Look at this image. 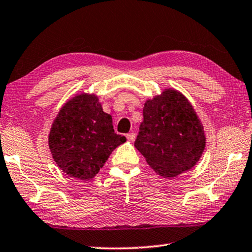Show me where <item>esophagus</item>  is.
<instances>
[{
  "instance_id": "1",
  "label": "esophagus",
  "mask_w": 252,
  "mask_h": 252,
  "mask_svg": "<svg viewBox=\"0 0 252 252\" xmlns=\"http://www.w3.org/2000/svg\"><path fill=\"white\" fill-rule=\"evenodd\" d=\"M126 137H127V139L129 140V142H134V139H135L136 136H135L134 133H128V134L126 135Z\"/></svg>"
}]
</instances>
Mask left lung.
<instances>
[{"mask_svg":"<svg viewBox=\"0 0 252 252\" xmlns=\"http://www.w3.org/2000/svg\"><path fill=\"white\" fill-rule=\"evenodd\" d=\"M135 147L164 178L191 169L206 147V136L195 109L182 93L165 90L148 99Z\"/></svg>","mask_w":252,"mask_h":252,"instance_id":"obj_1","label":"left lung"}]
</instances>
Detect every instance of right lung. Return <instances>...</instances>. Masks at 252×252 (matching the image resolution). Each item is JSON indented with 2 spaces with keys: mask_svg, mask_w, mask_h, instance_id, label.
I'll use <instances>...</instances> for the list:
<instances>
[{
  "mask_svg": "<svg viewBox=\"0 0 252 252\" xmlns=\"http://www.w3.org/2000/svg\"><path fill=\"white\" fill-rule=\"evenodd\" d=\"M126 142L114 131L113 119L104 113L94 94L76 95L57 114L48 135L53 159L70 177L90 180L115 148Z\"/></svg>",
  "mask_w": 252,
  "mask_h": 252,
  "instance_id": "1",
  "label": "right lung"
}]
</instances>
